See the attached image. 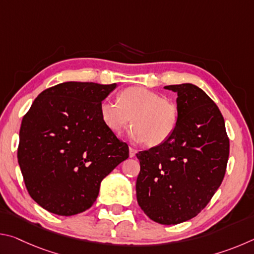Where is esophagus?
<instances>
[{
    "label": "esophagus",
    "instance_id": "34e87169",
    "mask_svg": "<svg viewBox=\"0 0 254 254\" xmlns=\"http://www.w3.org/2000/svg\"><path fill=\"white\" fill-rule=\"evenodd\" d=\"M135 153H136V150H135V149H133L132 147L128 148V154H130V157H131V158L134 157V156H135Z\"/></svg>",
    "mask_w": 254,
    "mask_h": 254
}]
</instances>
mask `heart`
I'll return each instance as SVG.
<instances>
[{"label": "heart", "instance_id": "b5f03b06", "mask_svg": "<svg viewBox=\"0 0 254 254\" xmlns=\"http://www.w3.org/2000/svg\"><path fill=\"white\" fill-rule=\"evenodd\" d=\"M104 126L120 135L131 123L128 135L136 142L156 147L168 140L178 122V109L174 102L143 86H132L119 94V102L106 98L100 105Z\"/></svg>", "mask_w": 254, "mask_h": 254}]
</instances>
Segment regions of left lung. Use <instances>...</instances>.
I'll use <instances>...</instances> for the list:
<instances>
[{"instance_id":"8db88e82","label":"left lung","mask_w":254,"mask_h":254,"mask_svg":"<svg viewBox=\"0 0 254 254\" xmlns=\"http://www.w3.org/2000/svg\"><path fill=\"white\" fill-rule=\"evenodd\" d=\"M163 88L177 93L178 122L165 142L136 153V199L152 221L175 225L198 215L221 186L230 141L216 104L190 83Z\"/></svg>"}]
</instances>
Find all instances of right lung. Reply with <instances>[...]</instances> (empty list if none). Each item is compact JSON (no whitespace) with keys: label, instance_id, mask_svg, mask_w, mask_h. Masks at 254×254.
I'll return each mask as SVG.
<instances>
[{"label":"right lung","instance_id":"right-lung-1","mask_svg":"<svg viewBox=\"0 0 254 254\" xmlns=\"http://www.w3.org/2000/svg\"><path fill=\"white\" fill-rule=\"evenodd\" d=\"M118 84L66 81L40 93L20 128L18 161L31 198L71 216L95 203L102 180L128 147L102 122L101 103Z\"/></svg>","mask_w":254,"mask_h":254}]
</instances>
